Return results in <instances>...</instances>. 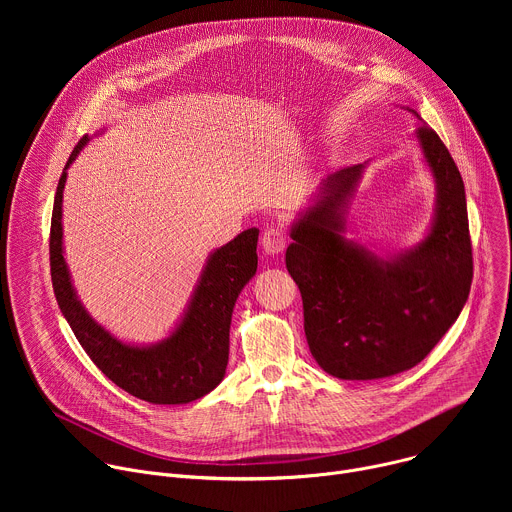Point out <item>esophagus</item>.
I'll return each mask as SVG.
<instances>
[{"label": "esophagus", "instance_id": "34e87169", "mask_svg": "<svg viewBox=\"0 0 512 512\" xmlns=\"http://www.w3.org/2000/svg\"><path fill=\"white\" fill-rule=\"evenodd\" d=\"M261 249L265 255H277L285 249V233L279 227H271L261 237Z\"/></svg>", "mask_w": 512, "mask_h": 512}]
</instances>
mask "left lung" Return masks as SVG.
Segmentation results:
<instances>
[{"label":"left lung","instance_id":"obj_1","mask_svg":"<svg viewBox=\"0 0 512 512\" xmlns=\"http://www.w3.org/2000/svg\"><path fill=\"white\" fill-rule=\"evenodd\" d=\"M423 125L411 135L435 184L423 239L377 253L348 239V204L369 162L320 182L289 227L285 267L300 287L304 330L320 367L344 381L413 369L458 320L472 283L464 182L442 139Z\"/></svg>","mask_w":512,"mask_h":512}]
</instances>
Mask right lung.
I'll return each mask as SVG.
<instances>
[{
	"mask_svg": "<svg viewBox=\"0 0 512 512\" xmlns=\"http://www.w3.org/2000/svg\"><path fill=\"white\" fill-rule=\"evenodd\" d=\"M89 141L91 137L85 135L72 150L54 196L50 273L58 308L91 360L119 389L156 405L196 401L225 379L233 308L257 271L259 229L243 231L206 257L192 296L166 338L152 344L117 338L87 312L64 259L62 192L66 172Z\"/></svg>",
	"mask_w": 512,
	"mask_h": 512,
	"instance_id": "right-lung-1",
	"label": "right lung"
}]
</instances>
